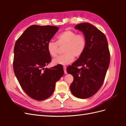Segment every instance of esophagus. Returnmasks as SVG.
<instances>
[{"label": "esophagus", "instance_id": "obj_1", "mask_svg": "<svg viewBox=\"0 0 126 126\" xmlns=\"http://www.w3.org/2000/svg\"><path fill=\"white\" fill-rule=\"evenodd\" d=\"M63 70H64V74H67V70H66V67L63 66Z\"/></svg>", "mask_w": 126, "mask_h": 126}]
</instances>
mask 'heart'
<instances>
[{"label":"heart","mask_w":126,"mask_h":126,"mask_svg":"<svg viewBox=\"0 0 126 126\" xmlns=\"http://www.w3.org/2000/svg\"><path fill=\"white\" fill-rule=\"evenodd\" d=\"M57 42L49 41L47 45V50L51 57L55 58L58 54L59 47L64 46V54L53 60L54 64H66L71 63L76 58L80 57L87 47L86 37L82 34H77L70 30L61 32L57 37Z\"/></svg>","instance_id":"b5f03b06"}]
</instances>
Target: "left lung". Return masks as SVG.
I'll return each instance as SVG.
<instances>
[{"label": "left lung", "instance_id": "left-lung-1", "mask_svg": "<svg viewBox=\"0 0 126 126\" xmlns=\"http://www.w3.org/2000/svg\"><path fill=\"white\" fill-rule=\"evenodd\" d=\"M75 28L83 33L87 47L77 60L67 67V71L74 77L70 86L72 94L86 99L94 96L102 85L109 66L110 52L106 36L96 27L86 22ZM79 66L80 69L78 68Z\"/></svg>", "mask_w": 126, "mask_h": 126}]
</instances>
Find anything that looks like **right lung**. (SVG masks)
Returning a JSON list of instances; mask_svg holds the SVG:
<instances>
[{
	"instance_id": "1",
	"label": "right lung",
	"mask_w": 126,
	"mask_h": 126,
	"mask_svg": "<svg viewBox=\"0 0 126 126\" xmlns=\"http://www.w3.org/2000/svg\"><path fill=\"white\" fill-rule=\"evenodd\" d=\"M58 29L56 26L32 25L15 43L13 62L15 76L26 94L36 100L50 97L56 82L64 73L60 64L45 68L51 61L47 45Z\"/></svg>"
}]
</instances>
